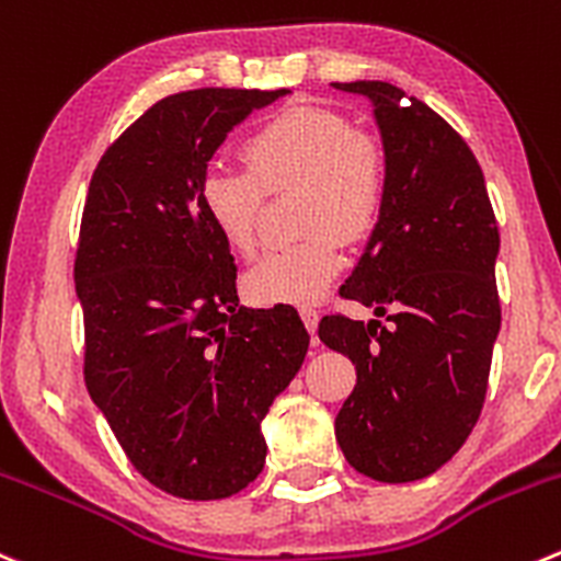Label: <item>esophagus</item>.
<instances>
[{
	"mask_svg": "<svg viewBox=\"0 0 561 561\" xmlns=\"http://www.w3.org/2000/svg\"><path fill=\"white\" fill-rule=\"evenodd\" d=\"M301 320H304V325H307L309 334H312V342H314V345H318V340H314V331H318L320 312H318V309H312V307H304L301 309Z\"/></svg>",
	"mask_w": 561,
	"mask_h": 561,
	"instance_id": "1",
	"label": "esophagus"
}]
</instances>
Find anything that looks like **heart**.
Instances as JSON below:
<instances>
[{
  "label": "heart",
  "instance_id": "1",
  "mask_svg": "<svg viewBox=\"0 0 561 561\" xmlns=\"http://www.w3.org/2000/svg\"><path fill=\"white\" fill-rule=\"evenodd\" d=\"M247 167H208L199 203L221 241L236 254L257 247L265 194H298L301 241L265 252L243 287L254 304L320 301L342 271V241H362L378 225L389 167L378 139L356 130L340 112L293 106L260 125L243 145Z\"/></svg>",
  "mask_w": 561,
  "mask_h": 561
}]
</instances>
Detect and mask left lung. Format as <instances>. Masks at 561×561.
<instances>
[{"label": "left lung", "mask_w": 561, "mask_h": 561, "mask_svg": "<svg viewBox=\"0 0 561 561\" xmlns=\"http://www.w3.org/2000/svg\"><path fill=\"white\" fill-rule=\"evenodd\" d=\"M375 106L389 188L340 296L378 318L325 314L320 342L356 364L334 431L347 463L378 482L442 469L480 419L502 325L499 227L463 136L386 81H347Z\"/></svg>", "instance_id": "8db88e82"}]
</instances>
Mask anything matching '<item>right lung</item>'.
Returning <instances> with one entry per match:
<instances>
[{"instance_id":"add662e5","label":"right lung","mask_w":561,"mask_h":561,"mask_svg":"<svg viewBox=\"0 0 561 561\" xmlns=\"http://www.w3.org/2000/svg\"><path fill=\"white\" fill-rule=\"evenodd\" d=\"M285 92L161 98L87 192L73 265L87 391L134 469L178 499H227L263 471L260 425L307 356L296 309L238 304L230 247L199 203L227 134Z\"/></svg>"}]
</instances>
